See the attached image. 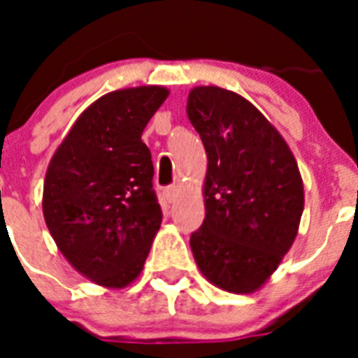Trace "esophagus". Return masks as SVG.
Instances as JSON below:
<instances>
[{"label": "esophagus", "mask_w": 358, "mask_h": 358, "mask_svg": "<svg viewBox=\"0 0 358 358\" xmlns=\"http://www.w3.org/2000/svg\"><path fill=\"white\" fill-rule=\"evenodd\" d=\"M177 192H179V189H177V186H169V188L164 189V197H166V201H169V202L176 201Z\"/></svg>", "instance_id": "34e87169"}]
</instances>
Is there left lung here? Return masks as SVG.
<instances>
[{"label": "left lung", "instance_id": "8db88e82", "mask_svg": "<svg viewBox=\"0 0 358 358\" xmlns=\"http://www.w3.org/2000/svg\"><path fill=\"white\" fill-rule=\"evenodd\" d=\"M186 115L208 154L202 226L189 238L211 285L252 294L267 283L299 229L305 189L296 157L249 100L217 85L188 93Z\"/></svg>", "mask_w": 358, "mask_h": 358}]
</instances>
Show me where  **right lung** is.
<instances>
[{
    "instance_id": "obj_1",
    "label": "right lung",
    "mask_w": 358,
    "mask_h": 358,
    "mask_svg": "<svg viewBox=\"0 0 358 358\" xmlns=\"http://www.w3.org/2000/svg\"><path fill=\"white\" fill-rule=\"evenodd\" d=\"M169 94L163 85L103 94L50 159L44 222L69 265L96 285H131L159 231L154 166L141 134Z\"/></svg>"
}]
</instances>
